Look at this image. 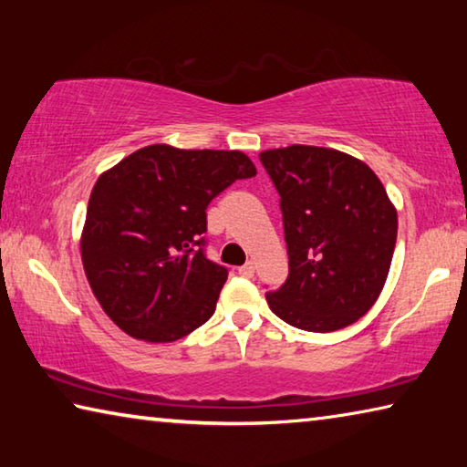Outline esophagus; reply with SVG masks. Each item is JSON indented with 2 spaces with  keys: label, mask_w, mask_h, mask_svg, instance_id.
<instances>
[{
  "label": "esophagus",
  "mask_w": 467,
  "mask_h": 467,
  "mask_svg": "<svg viewBox=\"0 0 467 467\" xmlns=\"http://www.w3.org/2000/svg\"><path fill=\"white\" fill-rule=\"evenodd\" d=\"M239 274L243 275V278H251V275L255 274V264L247 262L244 265H241V267H239Z\"/></svg>",
  "instance_id": "34e87169"
}]
</instances>
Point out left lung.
Here are the masks:
<instances>
[{
	"mask_svg": "<svg viewBox=\"0 0 467 467\" xmlns=\"http://www.w3.org/2000/svg\"><path fill=\"white\" fill-rule=\"evenodd\" d=\"M280 195L288 278L265 292L288 326L327 334L375 305L389 274L398 212L358 158L319 146L259 154Z\"/></svg>",
	"mask_w": 467,
	"mask_h": 467,
	"instance_id": "8db88e82",
	"label": "left lung"
}]
</instances>
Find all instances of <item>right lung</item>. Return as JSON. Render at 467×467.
Here are the masks:
<instances>
[{"label":"right lung","mask_w":467,"mask_h":467,"mask_svg":"<svg viewBox=\"0 0 467 467\" xmlns=\"http://www.w3.org/2000/svg\"><path fill=\"white\" fill-rule=\"evenodd\" d=\"M239 150L154 144L123 158L94 185L82 264L94 296L125 334L175 342L216 311L228 270L205 257L210 202L255 177Z\"/></svg>","instance_id":"1"}]
</instances>
